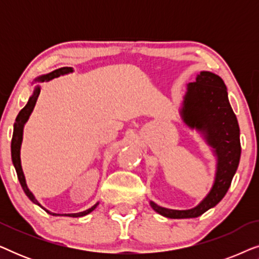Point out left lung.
Returning a JSON list of instances; mask_svg holds the SVG:
<instances>
[{"mask_svg":"<svg viewBox=\"0 0 259 259\" xmlns=\"http://www.w3.org/2000/svg\"><path fill=\"white\" fill-rule=\"evenodd\" d=\"M184 122L203 133L217 157V172L207 196L190 210H171L151 201L161 215L173 219L199 217L221 201L231 185L240 159L239 126L229 102L228 91L221 76L200 72L194 82L187 84L180 111Z\"/></svg>","mask_w":259,"mask_h":259,"instance_id":"1","label":"left lung"}]
</instances>
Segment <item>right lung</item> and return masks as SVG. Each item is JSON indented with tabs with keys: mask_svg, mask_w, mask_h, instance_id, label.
<instances>
[{
	"mask_svg": "<svg viewBox=\"0 0 259 259\" xmlns=\"http://www.w3.org/2000/svg\"><path fill=\"white\" fill-rule=\"evenodd\" d=\"M72 72H73V68H70V67H62V68L55 69V70H53L52 73L46 74V75H42L40 77H37V80L38 81H49V80L54 79V77H59L60 75H65V74H68V73H72ZM38 94H40V87L37 86L34 90L33 95H31V97L29 98V100H28L27 105L24 106L22 109H21L20 113L16 116V121H15V123H14V132H13V138H12V160H13L14 167H15V169H16L17 178H19V182L21 184V186H22L24 193L27 194V197L29 198V199L33 201V203L37 204L38 206H41L40 203H38V201L35 199L34 194L31 193L29 189L27 187L26 178H24V175H23V171H22V166H21V158H20V150H21V144H22L24 123L27 122V120L29 119V115L31 114V112H33V109L35 107V104H36V100L38 98ZM98 205H99V203H97L94 205V206H92L91 208H88V210H86V211L79 212V213H68V214H61V215H68V217H82V215H86L88 213H91V212L93 211L94 208L98 206ZM42 208H44V207H42ZM45 210H46V208H45ZM46 211H47L49 214L60 215V214H56V213H52V212L48 211V210H46Z\"/></svg>",
	"mask_w": 259,
	"mask_h": 259,
	"instance_id": "obj_1",
	"label": "right lung"
}]
</instances>
